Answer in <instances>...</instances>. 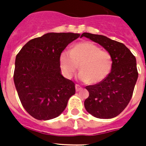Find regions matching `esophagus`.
<instances>
[{
  "instance_id": "34e87169",
  "label": "esophagus",
  "mask_w": 146,
  "mask_h": 146,
  "mask_svg": "<svg viewBox=\"0 0 146 146\" xmlns=\"http://www.w3.org/2000/svg\"><path fill=\"white\" fill-rule=\"evenodd\" d=\"M75 88H76V91H80L81 89H82V87H80V86L78 84H76Z\"/></svg>"
}]
</instances>
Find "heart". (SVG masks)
<instances>
[{
  "label": "heart",
  "mask_w": 146,
  "mask_h": 146,
  "mask_svg": "<svg viewBox=\"0 0 146 146\" xmlns=\"http://www.w3.org/2000/svg\"><path fill=\"white\" fill-rule=\"evenodd\" d=\"M59 60L62 73L66 77L72 78L80 65L79 78L93 84L104 80L113 67L111 54L89 42L77 44L71 51H63Z\"/></svg>",
  "instance_id": "heart-1"
}]
</instances>
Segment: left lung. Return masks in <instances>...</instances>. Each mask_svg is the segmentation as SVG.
Segmentation results:
<instances>
[{"label":"left lung","mask_w":146,"mask_h":146,"mask_svg":"<svg viewBox=\"0 0 146 146\" xmlns=\"http://www.w3.org/2000/svg\"><path fill=\"white\" fill-rule=\"evenodd\" d=\"M81 36L102 45L113 58V67L108 77L86 87L89 96L84 102L85 108L96 118H114L126 108L133 94L138 77L136 58L123 44L102 35L83 33Z\"/></svg>","instance_id":"1"}]
</instances>
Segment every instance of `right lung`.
Instances as JSON below:
<instances>
[{"instance_id":"obj_1","label":"right lung","mask_w":146,"mask_h":146,"mask_svg":"<svg viewBox=\"0 0 146 146\" xmlns=\"http://www.w3.org/2000/svg\"><path fill=\"white\" fill-rule=\"evenodd\" d=\"M79 33H48L30 40L15 60L14 82L22 105L32 117H58L75 94L74 82L60 74V55ZM82 37V36H81Z\"/></svg>"}]
</instances>
